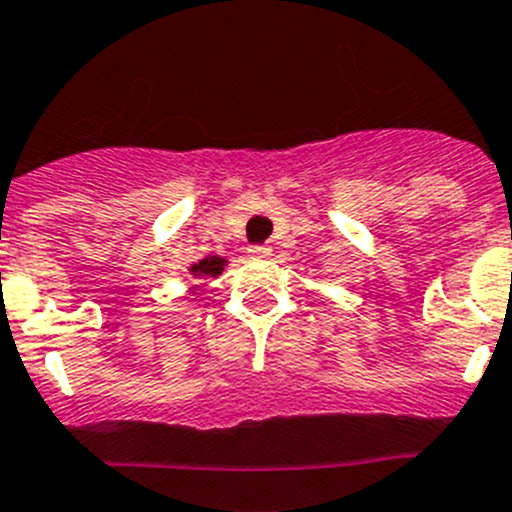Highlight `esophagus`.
I'll return each instance as SVG.
<instances>
[{
  "mask_svg": "<svg viewBox=\"0 0 512 512\" xmlns=\"http://www.w3.org/2000/svg\"><path fill=\"white\" fill-rule=\"evenodd\" d=\"M250 255L252 257H270L272 255V247L270 245H252L250 247Z\"/></svg>",
  "mask_w": 512,
  "mask_h": 512,
  "instance_id": "obj_1",
  "label": "esophagus"
}]
</instances>
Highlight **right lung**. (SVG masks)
<instances>
[{"instance_id": "1", "label": "right lung", "mask_w": 512, "mask_h": 512, "mask_svg": "<svg viewBox=\"0 0 512 512\" xmlns=\"http://www.w3.org/2000/svg\"><path fill=\"white\" fill-rule=\"evenodd\" d=\"M225 270V260L222 257H207V260H200L195 267H192V275H212L217 277Z\"/></svg>"}]
</instances>
